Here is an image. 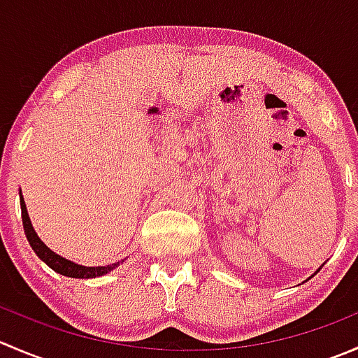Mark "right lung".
<instances>
[{"label": "right lung", "instance_id": "right-lung-1", "mask_svg": "<svg viewBox=\"0 0 358 358\" xmlns=\"http://www.w3.org/2000/svg\"><path fill=\"white\" fill-rule=\"evenodd\" d=\"M20 208H22V223H24V232L27 236L29 244L31 248L34 249L36 255L46 263L52 270H55L57 273L66 277H74V279H93V277H100L103 273L110 272L112 268L119 265V263H114V265H107V266H83L78 265V263H72L69 259L62 258V256L55 255L50 248L45 246V243H41V239L38 237V234L34 232L32 229L31 218L27 215V208H25V202L20 196Z\"/></svg>", "mask_w": 358, "mask_h": 358}]
</instances>
